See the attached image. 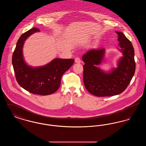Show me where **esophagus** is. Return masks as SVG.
I'll list each match as a JSON object with an SVG mask.
<instances>
[{
    "mask_svg": "<svg viewBox=\"0 0 146 146\" xmlns=\"http://www.w3.org/2000/svg\"><path fill=\"white\" fill-rule=\"evenodd\" d=\"M75 62L77 63H80L81 62V60L79 57H76V58H75Z\"/></svg>",
    "mask_w": 146,
    "mask_h": 146,
    "instance_id": "34e87169",
    "label": "esophagus"
}]
</instances>
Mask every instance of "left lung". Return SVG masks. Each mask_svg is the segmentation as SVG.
Returning <instances> with one entry per match:
<instances>
[{"label": "left lung", "instance_id": "8db88e82", "mask_svg": "<svg viewBox=\"0 0 146 146\" xmlns=\"http://www.w3.org/2000/svg\"><path fill=\"white\" fill-rule=\"evenodd\" d=\"M118 35L119 49L123 56L118 61V67L108 73L96 67L103 61L105 49H92L83 56V81L86 90L98 96H111L125 90L130 83L136 68L134 49L130 42L121 32Z\"/></svg>", "mask_w": 146, "mask_h": 146}]
</instances>
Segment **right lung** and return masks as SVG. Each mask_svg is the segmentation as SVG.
<instances>
[{
  "mask_svg": "<svg viewBox=\"0 0 146 146\" xmlns=\"http://www.w3.org/2000/svg\"><path fill=\"white\" fill-rule=\"evenodd\" d=\"M39 31V29L33 28L21 35L13 52L12 63L16 80L22 88L33 94L48 95L58 89L63 73L73 65L74 60L55 58L42 67L28 66L22 54L23 44L29 36Z\"/></svg>",
  "mask_w": 146,
  "mask_h": 146,
  "instance_id": "add662e5",
  "label": "right lung"
}]
</instances>
